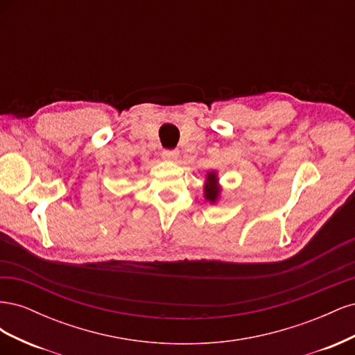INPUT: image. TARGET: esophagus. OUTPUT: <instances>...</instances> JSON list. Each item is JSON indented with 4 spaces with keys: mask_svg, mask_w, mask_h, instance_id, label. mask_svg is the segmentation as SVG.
Returning a JSON list of instances; mask_svg holds the SVG:
<instances>
[{
    "mask_svg": "<svg viewBox=\"0 0 355 355\" xmlns=\"http://www.w3.org/2000/svg\"><path fill=\"white\" fill-rule=\"evenodd\" d=\"M179 153L176 151V149H164L163 151V158L167 159V161H175L178 158Z\"/></svg>",
    "mask_w": 355,
    "mask_h": 355,
    "instance_id": "34e87169",
    "label": "esophagus"
}]
</instances>
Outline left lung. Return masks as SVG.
Instances as JSON below:
<instances>
[{"label":"left lung","mask_w":355,"mask_h":355,"mask_svg":"<svg viewBox=\"0 0 355 355\" xmlns=\"http://www.w3.org/2000/svg\"><path fill=\"white\" fill-rule=\"evenodd\" d=\"M220 194V188L218 185L216 171H210L206 178V185H204V197L210 202H216Z\"/></svg>","instance_id":"obj_1"}]
</instances>
